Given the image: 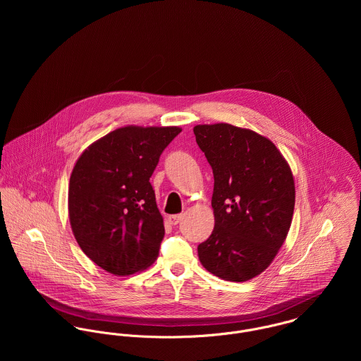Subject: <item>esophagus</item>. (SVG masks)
<instances>
[{
	"mask_svg": "<svg viewBox=\"0 0 361 361\" xmlns=\"http://www.w3.org/2000/svg\"><path fill=\"white\" fill-rule=\"evenodd\" d=\"M182 219H183V214H175V215L168 216V221L171 225H178L182 222Z\"/></svg>",
	"mask_w": 361,
	"mask_h": 361,
	"instance_id": "obj_1",
	"label": "esophagus"
}]
</instances>
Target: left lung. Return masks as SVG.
Here are the masks:
<instances>
[{
  "label": "left lung",
  "instance_id": "8db88e82",
  "mask_svg": "<svg viewBox=\"0 0 361 361\" xmlns=\"http://www.w3.org/2000/svg\"><path fill=\"white\" fill-rule=\"evenodd\" d=\"M214 173V231L199 245L208 272L231 282L259 275L283 245L295 209V180L275 145L229 123L196 125Z\"/></svg>",
  "mask_w": 361,
  "mask_h": 361
}]
</instances>
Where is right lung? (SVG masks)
I'll list each match as a JSON object with an SVG mask.
<instances>
[{
  "instance_id": "add662e5",
  "label": "right lung",
  "mask_w": 361,
  "mask_h": 361,
  "mask_svg": "<svg viewBox=\"0 0 361 361\" xmlns=\"http://www.w3.org/2000/svg\"><path fill=\"white\" fill-rule=\"evenodd\" d=\"M179 126H123L92 143L69 179L68 211L83 253L123 276L150 267L164 239V219L150 178Z\"/></svg>"
}]
</instances>
